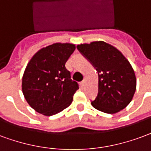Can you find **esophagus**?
<instances>
[{
  "label": "esophagus",
  "mask_w": 151,
  "mask_h": 151,
  "mask_svg": "<svg viewBox=\"0 0 151 151\" xmlns=\"http://www.w3.org/2000/svg\"><path fill=\"white\" fill-rule=\"evenodd\" d=\"M81 86H84L85 84H86V80H83V81H81Z\"/></svg>",
  "instance_id": "esophagus-1"
}]
</instances>
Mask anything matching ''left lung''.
I'll return each instance as SVG.
<instances>
[{
	"label": "left lung",
	"instance_id": "8db88e82",
	"mask_svg": "<svg viewBox=\"0 0 151 151\" xmlns=\"http://www.w3.org/2000/svg\"><path fill=\"white\" fill-rule=\"evenodd\" d=\"M98 73V93L91 101L97 110L115 114L131 101L136 90V77L131 65L115 47L104 41L77 46Z\"/></svg>",
	"mask_w": 151,
	"mask_h": 151
}]
</instances>
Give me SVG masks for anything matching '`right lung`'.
Masks as SVG:
<instances>
[{
  "mask_svg": "<svg viewBox=\"0 0 151 151\" xmlns=\"http://www.w3.org/2000/svg\"><path fill=\"white\" fill-rule=\"evenodd\" d=\"M75 45L55 43L33 55L22 78V92L30 106L43 115H54L70 106L78 90L65 63Z\"/></svg>",
  "mask_w": 151,
  "mask_h": 151,
  "instance_id": "1",
  "label": "right lung"
}]
</instances>
